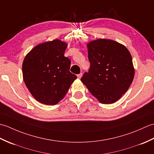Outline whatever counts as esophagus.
Instances as JSON below:
<instances>
[{
  "label": "esophagus",
  "mask_w": 154,
  "mask_h": 154,
  "mask_svg": "<svg viewBox=\"0 0 154 154\" xmlns=\"http://www.w3.org/2000/svg\"><path fill=\"white\" fill-rule=\"evenodd\" d=\"M82 75H83V73H79V74H78V75H77V77L79 78V79H81V77H82Z\"/></svg>",
  "instance_id": "esophagus-1"
}]
</instances>
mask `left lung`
<instances>
[{"label": "left lung", "mask_w": 154, "mask_h": 154, "mask_svg": "<svg viewBox=\"0 0 154 154\" xmlns=\"http://www.w3.org/2000/svg\"><path fill=\"white\" fill-rule=\"evenodd\" d=\"M87 47L91 65L81 81L100 103H115L128 89L134 76L130 53L123 45L105 39L91 42Z\"/></svg>", "instance_id": "left-lung-1"}]
</instances>
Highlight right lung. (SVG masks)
<instances>
[{"instance_id":"add662e5","label":"right lung","mask_w":154,"mask_h":154,"mask_svg":"<svg viewBox=\"0 0 154 154\" xmlns=\"http://www.w3.org/2000/svg\"><path fill=\"white\" fill-rule=\"evenodd\" d=\"M66 48L60 40L45 42L32 49L23 61L24 83L41 103L56 104L77 78L69 71L71 60L64 56Z\"/></svg>"}]
</instances>
